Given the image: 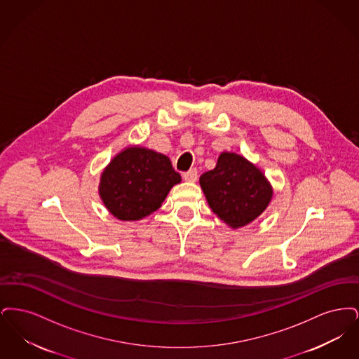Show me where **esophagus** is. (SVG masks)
<instances>
[{
  "label": "esophagus",
  "instance_id": "esophagus-1",
  "mask_svg": "<svg viewBox=\"0 0 359 359\" xmlns=\"http://www.w3.org/2000/svg\"><path fill=\"white\" fill-rule=\"evenodd\" d=\"M183 179L186 180V182H196V179H198V171L194 168V170H189V171L186 172L184 175H183Z\"/></svg>",
  "mask_w": 359,
  "mask_h": 359
}]
</instances>
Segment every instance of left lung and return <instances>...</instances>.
<instances>
[{
  "instance_id": "8db88e82",
  "label": "left lung",
  "mask_w": 359,
  "mask_h": 359,
  "mask_svg": "<svg viewBox=\"0 0 359 359\" xmlns=\"http://www.w3.org/2000/svg\"><path fill=\"white\" fill-rule=\"evenodd\" d=\"M199 183L214 214L234 229L255 221L272 199L264 173L239 154L223 152Z\"/></svg>"
}]
</instances>
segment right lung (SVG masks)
Returning a JSON list of instances; mask_svg holds the SVG:
<instances>
[{"mask_svg":"<svg viewBox=\"0 0 359 359\" xmlns=\"http://www.w3.org/2000/svg\"><path fill=\"white\" fill-rule=\"evenodd\" d=\"M182 177L167 156L145 148H128L103 171L100 195L118 219L137 221L156 211Z\"/></svg>","mask_w":359,"mask_h":359,"instance_id":"obj_1","label":"right lung"}]
</instances>
